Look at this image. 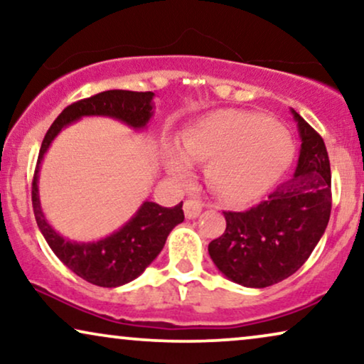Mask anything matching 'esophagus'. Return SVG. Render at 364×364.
<instances>
[{
  "mask_svg": "<svg viewBox=\"0 0 364 364\" xmlns=\"http://www.w3.org/2000/svg\"><path fill=\"white\" fill-rule=\"evenodd\" d=\"M202 207L203 203L198 200V198H187V200L183 202V212H186L187 218L198 217V213L202 212Z\"/></svg>",
  "mask_w": 364,
  "mask_h": 364,
  "instance_id": "1",
  "label": "esophagus"
}]
</instances>
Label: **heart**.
Instances as JSON below:
<instances>
[{
  "label": "heart",
  "instance_id": "obj_1",
  "mask_svg": "<svg viewBox=\"0 0 364 364\" xmlns=\"http://www.w3.org/2000/svg\"><path fill=\"white\" fill-rule=\"evenodd\" d=\"M293 142L280 124L258 114L218 111L193 124L181 149L166 154L168 172L183 178L191 162H205L210 186L225 198L252 200L267 192L290 166Z\"/></svg>",
  "mask_w": 364,
  "mask_h": 364
}]
</instances>
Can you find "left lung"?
Masks as SVG:
<instances>
[{
    "label": "left lung",
    "instance_id": "left-lung-1",
    "mask_svg": "<svg viewBox=\"0 0 364 364\" xmlns=\"http://www.w3.org/2000/svg\"><path fill=\"white\" fill-rule=\"evenodd\" d=\"M301 139L296 171L245 212H223L227 228L208 253L228 280L265 288L293 275L320 242L331 213V171L320 134L291 109Z\"/></svg>",
    "mask_w": 364,
    "mask_h": 364
}]
</instances>
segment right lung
Masks as SVG:
<instances>
[{
	"mask_svg": "<svg viewBox=\"0 0 364 364\" xmlns=\"http://www.w3.org/2000/svg\"><path fill=\"white\" fill-rule=\"evenodd\" d=\"M152 97L154 92L151 91L136 92L112 89L73 102L51 124L39 149L31 191L36 223L54 255L69 270L92 285L104 288L121 287L141 275L161 253L172 228L183 222L182 202L172 208L144 202L136 215L109 237L97 242H71L59 235L44 218L38 193L39 164L61 129L84 116H106L117 119L132 129H144L154 114Z\"/></svg>",
	"mask_w": 364,
	"mask_h": 364,
	"instance_id": "right-lung-1",
	"label": "right lung"
}]
</instances>
